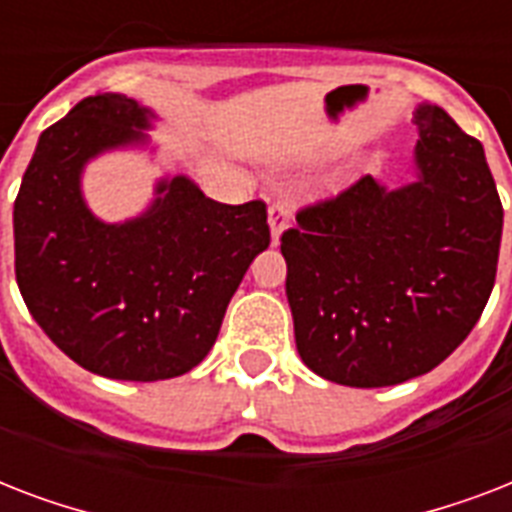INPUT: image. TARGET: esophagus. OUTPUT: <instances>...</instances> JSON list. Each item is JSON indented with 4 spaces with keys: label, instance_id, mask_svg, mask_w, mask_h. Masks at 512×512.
Returning <instances> with one entry per match:
<instances>
[{
    "label": "esophagus",
    "instance_id": "obj_1",
    "mask_svg": "<svg viewBox=\"0 0 512 512\" xmlns=\"http://www.w3.org/2000/svg\"><path fill=\"white\" fill-rule=\"evenodd\" d=\"M289 225V209L287 204H281V201H276L271 209H268V228H271V241L273 244H279L281 233H284V228Z\"/></svg>",
    "mask_w": 512,
    "mask_h": 512
}]
</instances>
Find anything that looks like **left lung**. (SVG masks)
<instances>
[{"mask_svg":"<svg viewBox=\"0 0 512 512\" xmlns=\"http://www.w3.org/2000/svg\"><path fill=\"white\" fill-rule=\"evenodd\" d=\"M412 167L361 177L281 236L297 353L319 377L385 388L436 369L494 289L502 204L484 146L417 103Z\"/></svg>","mask_w":512,"mask_h":512,"instance_id":"8db88e82","label":"left lung"}]
</instances>
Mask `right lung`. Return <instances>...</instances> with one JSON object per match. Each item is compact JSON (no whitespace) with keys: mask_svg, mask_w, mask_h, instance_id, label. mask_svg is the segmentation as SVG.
<instances>
[{"mask_svg":"<svg viewBox=\"0 0 512 512\" xmlns=\"http://www.w3.org/2000/svg\"><path fill=\"white\" fill-rule=\"evenodd\" d=\"M159 119L127 95L84 98L39 135L12 209L28 313L71 361L111 380H170L201 364L271 244L263 201L220 204L188 175L159 177L135 217L92 212L87 164L114 151L154 156Z\"/></svg>","mask_w":512,"mask_h":512,"instance_id":"1","label":"right lung"}]
</instances>
